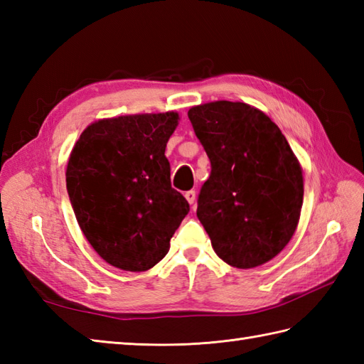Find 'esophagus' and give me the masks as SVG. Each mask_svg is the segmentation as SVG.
Masks as SVG:
<instances>
[{"mask_svg": "<svg viewBox=\"0 0 364 364\" xmlns=\"http://www.w3.org/2000/svg\"><path fill=\"white\" fill-rule=\"evenodd\" d=\"M184 197H186V200L188 202L191 203V205H194L196 203V200H197V192L192 189V191H188L186 194H184Z\"/></svg>", "mask_w": 364, "mask_h": 364, "instance_id": "34e87169", "label": "esophagus"}]
</instances>
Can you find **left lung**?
<instances>
[{
    "label": "left lung",
    "instance_id": "obj_1",
    "mask_svg": "<svg viewBox=\"0 0 364 364\" xmlns=\"http://www.w3.org/2000/svg\"><path fill=\"white\" fill-rule=\"evenodd\" d=\"M188 117L211 161L197 218L227 264H264L291 241L304 203L301 167L280 128L239 102L191 107Z\"/></svg>",
    "mask_w": 364,
    "mask_h": 364
}]
</instances>
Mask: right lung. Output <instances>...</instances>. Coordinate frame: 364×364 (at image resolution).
<instances>
[{
	"instance_id": "obj_1",
	"label": "right lung",
	"mask_w": 364,
	"mask_h": 364,
	"mask_svg": "<svg viewBox=\"0 0 364 364\" xmlns=\"http://www.w3.org/2000/svg\"><path fill=\"white\" fill-rule=\"evenodd\" d=\"M176 112L103 119L82 131L65 180L80 228L111 266L144 272L166 257L189 203L170 184Z\"/></svg>"
}]
</instances>
